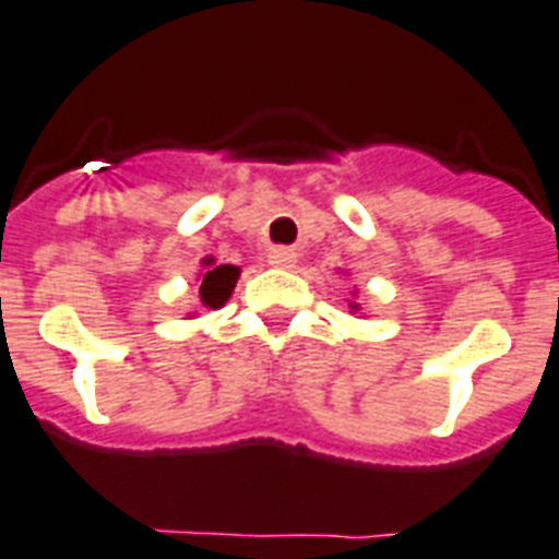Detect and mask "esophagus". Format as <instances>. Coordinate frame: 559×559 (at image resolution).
<instances>
[{
  "instance_id": "esophagus-1",
  "label": "esophagus",
  "mask_w": 559,
  "mask_h": 559,
  "mask_svg": "<svg viewBox=\"0 0 559 559\" xmlns=\"http://www.w3.org/2000/svg\"><path fill=\"white\" fill-rule=\"evenodd\" d=\"M295 252L293 249H272L270 252V264L278 266V270H289V266L295 264Z\"/></svg>"
}]
</instances>
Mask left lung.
I'll return each instance as SVG.
<instances>
[{"mask_svg":"<svg viewBox=\"0 0 559 559\" xmlns=\"http://www.w3.org/2000/svg\"><path fill=\"white\" fill-rule=\"evenodd\" d=\"M356 295H358V289H353V298H350V301H347V307H350V312H358V310H361V304L356 301Z\"/></svg>","mask_w":559,"mask_h":559,"instance_id":"obj_1","label":"left lung"}]
</instances>
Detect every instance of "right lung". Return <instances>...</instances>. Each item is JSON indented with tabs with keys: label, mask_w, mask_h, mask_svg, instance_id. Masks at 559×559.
Returning a JSON list of instances; mask_svg holds the SVG:
<instances>
[{
	"label": "right lung",
	"mask_w": 559,
	"mask_h": 559,
	"mask_svg": "<svg viewBox=\"0 0 559 559\" xmlns=\"http://www.w3.org/2000/svg\"><path fill=\"white\" fill-rule=\"evenodd\" d=\"M201 264L203 272L198 275V298H201V307L217 310L229 301V295L240 278V270L233 264H215V258H203Z\"/></svg>",
	"instance_id": "obj_1"
}]
</instances>
